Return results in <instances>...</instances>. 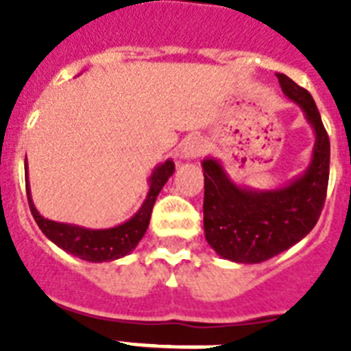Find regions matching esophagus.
<instances>
[{
	"instance_id": "1",
	"label": "esophagus",
	"mask_w": 351,
	"mask_h": 351,
	"mask_svg": "<svg viewBox=\"0 0 351 351\" xmlns=\"http://www.w3.org/2000/svg\"><path fill=\"white\" fill-rule=\"evenodd\" d=\"M204 151H206V143H204L202 138H198V136L187 138L186 142H184V145H182V158L195 160L198 158Z\"/></svg>"
}]
</instances>
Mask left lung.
<instances>
[{
	"label": "left lung",
	"instance_id": "obj_1",
	"mask_svg": "<svg viewBox=\"0 0 351 351\" xmlns=\"http://www.w3.org/2000/svg\"><path fill=\"white\" fill-rule=\"evenodd\" d=\"M284 96L300 107L313 129L310 164L288 184L256 189L231 180L219 158L206 156L204 234L215 253L239 264H258L304 239L321 217L330 176V138L315 101L286 74L277 73Z\"/></svg>",
	"mask_w": 351,
	"mask_h": 351
}]
</instances>
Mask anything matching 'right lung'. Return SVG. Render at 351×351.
Here are the masks:
<instances>
[{"label":"right lung","mask_w":351,"mask_h":351,"mask_svg":"<svg viewBox=\"0 0 351 351\" xmlns=\"http://www.w3.org/2000/svg\"><path fill=\"white\" fill-rule=\"evenodd\" d=\"M173 173H175V162L171 158L156 165L147 180V197L131 219L114 226V228L90 230V228H84V226L49 220L43 215H40V211L36 209L34 202H32V195H30L29 169H27V158H25L27 198H29L30 213L34 217L38 228L58 247H62L63 251L87 262L118 261L121 256L129 255L136 247L138 242L142 240L149 228V219H151V211H153V206L156 202V197L162 191V187L165 186V182L169 180V176H173Z\"/></svg>","instance_id":"add662e5"}]
</instances>
